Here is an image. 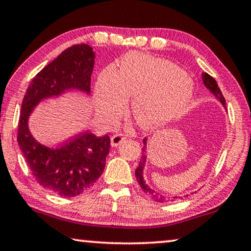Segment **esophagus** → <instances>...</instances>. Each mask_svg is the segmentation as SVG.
Segmentation results:
<instances>
[{"mask_svg":"<svg viewBox=\"0 0 251 251\" xmlns=\"http://www.w3.org/2000/svg\"><path fill=\"white\" fill-rule=\"evenodd\" d=\"M126 139L125 135H123V134H115V135L111 136V146L112 147H117L121 144L123 141H124Z\"/></svg>","mask_w":251,"mask_h":251,"instance_id":"1","label":"esophagus"}]
</instances>
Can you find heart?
<instances>
[{"label":"heart","mask_w":251,"mask_h":251,"mask_svg":"<svg viewBox=\"0 0 251 251\" xmlns=\"http://www.w3.org/2000/svg\"><path fill=\"white\" fill-rule=\"evenodd\" d=\"M192 79L167 60L132 53L122 59L117 75L111 68L100 73L95 99L100 111L116 117L132 99L130 112L143 129L167 124L184 110L193 97Z\"/></svg>","instance_id":"obj_1"}]
</instances>
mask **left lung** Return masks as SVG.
Masks as SVG:
<instances>
[{
	"mask_svg": "<svg viewBox=\"0 0 251 251\" xmlns=\"http://www.w3.org/2000/svg\"><path fill=\"white\" fill-rule=\"evenodd\" d=\"M202 80H203L204 86H206L207 89L215 95V98H216L217 100H220L221 103L223 104V107L226 109V105H225V99L223 97V94H222L220 87H218V85H217L216 80H215L210 75H208L207 73H202ZM147 141H148V139L143 140V143H144V148L142 149L143 154H142V157H141L140 164H139V166H137V168L135 171L136 181L139 182L141 189H142L146 193H148V195H150L153 200H156L157 202H165V201H167L168 198H166L165 196L160 195L159 192L154 191V190L151 189L150 186L147 184L146 181H144L143 171H144V166H146V162H147V154H146V152H147ZM179 198H182V197H173V200L179 199Z\"/></svg>",
	"mask_w": 251,
	"mask_h": 251,
	"instance_id": "8db88e82",
	"label": "left lung"
}]
</instances>
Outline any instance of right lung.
<instances>
[{
	"label": "right lung",
	"mask_w": 251,
	"mask_h": 251,
	"mask_svg": "<svg viewBox=\"0 0 251 251\" xmlns=\"http://www.w3.org/2000/svg\"><path fill=\"white\" fill-rule=\"evenodd\" d=\"M94 59L87 44L66 49L34 77L21 104L17 139L21 152L40 185L61 197H76L93 186L103 173L110 137L85 132L58 148H49L31 135L28 118L44 99L70 90L90 95Z\"/></svg>",
	"instance_id": "1"
}]
</instances>
